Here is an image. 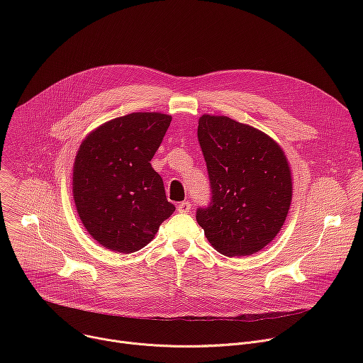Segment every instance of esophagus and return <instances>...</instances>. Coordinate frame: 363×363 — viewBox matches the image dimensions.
<instances>
[{
    "instance_id": "obj_1",
    "label": "esophagus",
    "mask_w": 363,
    "mask_h": 363,
    "mask_svg": "<svg viewBox=\"0 0 363 363\" xmlns=\"http://www.w3.org/2000/svg\"><path fill=\"white\" fill-rule=\"evenodd\" d=\"M178 211H179L181 214H189V211H191V202H189V201L181 202V203L178 205Z\"/></svg>"
}]
</instances>
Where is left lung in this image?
<instances>
[{
	"instance_id": "8db88e82",
	"label": "left lung",
	"mask_w": 363,
	"mask_h": 363,
	"mask_svg": "<svg viewBox=\"0 0 363 363\" xmlns=\"http://www.w3.org/2000/svg\"><path fill=\"white\" fill-rule=\"evenodd\" d=\"M198 140L211 184V202L198 208L206 240L227 257L263 250L280 233L293 182L281 146L264 132L227 116L202 115Z\"/></svg>"
}]
</instances>
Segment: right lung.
Listing matches in <instances>:
<instances>
[{
  "label": "right lung",
  "instance_id": "right-lung-1",
  "mask_svg": "<svg viewBox=\"0 0 363 363\" xmlns=\"http://www.w3.org/2000/svg\"><path fill=\"white\" fill-rule=\"evenodd\" d=\"M172 116L136 112L105 122L82 142L73 198L87 233L103 247L130 254L149 244L175 211L150 160Z\"/></svg>",
  "mask_w": 363,
  "mask_h": 363
}]
</instances>
